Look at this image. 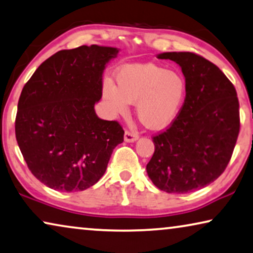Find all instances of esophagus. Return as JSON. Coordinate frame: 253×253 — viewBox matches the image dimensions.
I'll list each match as a JSON object with an SVG mask.
<instances>
[{"label": "esophagus", "mask_w": 253, "mask_h": 253, "mask_svg": "<svg viewBox=\"0 0 253 253\" xmlns=\"http://www.w3.org/2000/svg\"><path fill=\"white\" fill-rule=\"evenodd\" d=\"M137 138H138V135L133 133V131H129V130H126L125 135H124V139H125L126 142H129V143L136 141Z\"/></svg>", "instance_id": "1"}]
</instances>
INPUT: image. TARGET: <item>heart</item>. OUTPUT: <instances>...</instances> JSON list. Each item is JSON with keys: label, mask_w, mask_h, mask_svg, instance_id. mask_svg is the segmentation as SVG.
<instances>
[{"label": "heart", "mask_w": 253, "mask_h": 253, "mask_svg": "<svg viewBox=\"0 0 253 253\" xmlns=\"http://www.w3.org/2000/svg\"><path fill=\"white\" fill-rule=\"evenodd\" d=\"M116 82L104 81L102 99L111 115H124L135 103L138 119L151 129H163L176 119L185 99L186 83L179 73L156 63L125 66Z\"/></svg>", "instance_id": "b5f03b06"}]
</instances>
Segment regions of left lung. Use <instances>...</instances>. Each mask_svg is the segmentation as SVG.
I'll use <instances>...</instances> for the list:
<instances>
[{
	"label": "left lung",
	"mask_w": 253,
	"mask_h": 253,
	"mask_svg": "<svg viewBox=\"0 0 253 253\" xmlns=\"http://www.w3.org/2000/svg\"><path fill=\"white\" fill-rule=\"evenodd\" d=\"M178 63L186 95L167 129L154 135L146 171L158 188L184 194L209 185L223 174L240 133L236 89L216 65L192 52L158 55Z\"/></svg>",
	"instance_id": "8db88e82"
}]
</instances>
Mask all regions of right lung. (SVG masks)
Returning <instances> with one entry per match:
<instances>
[{"mask_svg":"<svg viewBox=\"0 0 253 253\" xmlns=\"http://www.w3.org/2000/svg\"><path fill=\"white\" fill-rule=\"evenodd\" d=\"M118 52L99 45L59 51L22 88L16 138L29 170L47 187L78 192L93 186L124 142L120 124L100 119L94 110L105 65Z\"/></svg>","mask_w":253,"mask_h":253,"instance_id":"right-lung-1","label":"right lung"}]
</instances>
